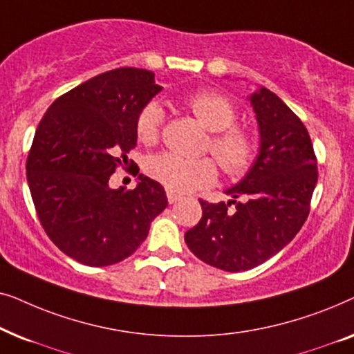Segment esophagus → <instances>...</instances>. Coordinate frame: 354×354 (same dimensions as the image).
Instances as JSON below:
<instances>
[{"label": "esophagus", "instance_id": "obj_1", "mask_svg": "<svg viewBox=\"0 0 354 354\" xmlns=\"http://www.w3.org/2000/svg\"><path fill=\"white\" fill-rule=\"evenodd\" d=\"M178 200H180V195H177V193L167 190V201L171 203V205H174V203H177Z\"/></svg>", "mask_w": 354, "mask_h": 354}]
</instances>
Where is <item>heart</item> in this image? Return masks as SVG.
Returning a JSON list of instances; mask_svg holds the SVG:
<instances>
[{"mask_svg":"<svg viewBox=\"0 0 354 354\" xmlns=\"http://www.w3.org/2000/svg\"><path fill=\"white\" fill-rule=\"evenodd\" d=\"M203 127L209 130V149L222 171L229 176H241L254 159V140L248 130L234 125L236 111L227 96L217 91H198L185 100ZM164 120L159 101H149L137 118V137L145 145L158 142ZM147 174L174 193H188L216 182L217 167L212 159H192L176 153L154 154L147 161Z\"/></svg>","mask_w":354,"mask_h":354,"instance_id":"b5f03b06","label":"heart"}]
</instances>
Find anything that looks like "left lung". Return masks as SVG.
I'll use <instances>...</instances> for the list:
<instances>
[{
	"instance_id": "left-lung-1",
	"label": "left lung",
	"mask_w": 354,
	"mask_h": 354,
	"mask_svg": "<svg viewBox=\"0 0 354 354\" xmlns=\"http://www.w3.org/2000/svg\"><path fill=\"white\" fill-rule=\"evenodd\" d=\"M259 130V148L248 172L225 193L227 203L200 201L203 217L185 243L212 268L253 269L285 248L301 229L317 183L311 138L298 115L272 91L248 96Z\"/></svg>"
}]
</instances>
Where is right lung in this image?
I'll return each instance as SVG.
<instances>
[{
	"mask_svg": "<svg viewBox=\"0 0 354 354\" xmlns=\"http://www.w3.org/2000/svg\"><path fill=\"white\" fill-rule=\"evenodd\" d=\"M161 90L151 71L120 67L59 96L38 124L26 166L33 205L53 243L82 264L129 258L166 209L161 183L143 174L133 190L109 187L137 147L140 111Z\"/></svg>",
	"mask_w": 354,
	"mask_h": 354,
	"instance_id": "right-lung-1",
	"label": "right lung"
}]
</instances>
